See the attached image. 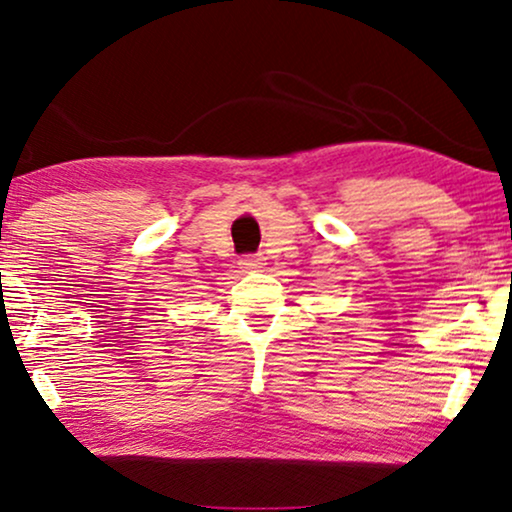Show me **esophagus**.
<instances>
[{"mask_svg": "<svg viewBox=\"0 0 512 512\" xmlns=\"http://www.w3.org/2000/svg\"><path fill=\"white\" fill-rule=\"evenodd\" d=\"M240 268L247 270V272L263 270L265 268V258L263 256H247V258H242V261H240Z\"/></svg>", "mask_w": 512, "mask_h": 512, "instance_id": "1", "label": "esophagus"}]
</instances>
